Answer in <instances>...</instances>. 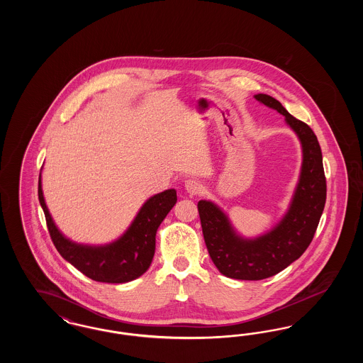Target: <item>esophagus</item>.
<instances>
[{
    "label": "esophagus",
    "instance_id": "34e87169",
    "mask_svg": "<svg viewBox=\"0 0 363 363\" xmlns=\"http://www.w3.org/2000/svg\"><path fill=\"white\" fill-rule=\"evenodd\" d=\"M185 190L189 193L190 196H197L201 193L203 186L196 179H188V181H185Z\"/></svg>",
    "mask_w": 363,
    "mask_h": 363
}]
</instances>
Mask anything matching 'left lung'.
<instances>
[{
	"instance_id": "1",
	"label": "left lung",
	"mask_w": 363,
	"mask_h": 363,
	"mask_svg": "<svg viewBox=\"0 0 363 363\" xmlns=\"http://www.w3.org/2000/svg\"><path fill=\"white\" fill-rule=\"evenodd\" d=\"M256 101L284 116L302 145L301 174L290 207L281 220L265 234L245 238L231 225L225 211L200 200L197 208L208 253L222 275L240 280L274 277L299 259L311 245L327 199L323 154L311 126L294 118L275 98L255 95Z\"/></svg>"
}]
</instances>
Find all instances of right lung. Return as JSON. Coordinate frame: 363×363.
Masks as SVG:
<instances>
[{
	"label": "right lung",
	"instance_id": "right-lung-1",
	"mask_svg": "<svg viewBox=\"0 0 363 363\" xmlns=\"http://www.w3.org/2000/svg\"><path fill=\"white\" fill-rule=\"evenodd\" d=\"M38 196L58 253L82 274L102 283H126L141 277L150 268L155 255L157 227L177 203L175 189L157 193L143 204L118 240L106 245H84L70 241L54 223L43 197L42 174Z\"/></svg>",
	"mask_w": 363,
	"mask_h": 363
}]
</instances>
